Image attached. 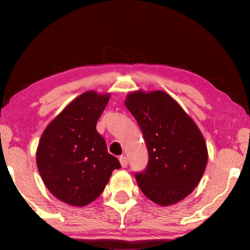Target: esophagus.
I'll return each instance as SVG.
<instances>
[{
    "label": "esophagus",
    "instance_id": "esophagus-1",
    "mask_svg": "<svg viewBox=\"0 0 250 250\" xmlns=\"http://www.w3.org/2000/svg\"><path fill=\"white\" fill-rule=\"evenodd\" d=\"M119 161H120V164L122 167H126V165H128V158L125 157V156H120V158H119Z\"/></svg>",
    "mask_w": 250,
    "mask_h": 250
}]
</instances>
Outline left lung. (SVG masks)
Instances as JSON below:
<instances>
[{
	"mask_svg": "<svg viewBox=\"0 0 250 250\" xmlns=\"http://www.w3.org/2000/svg\"><path fill=\"white\" fill-rule=\"evenodd\" d=\"M125 105L143 132L148 164L135 173L145 195L159 206L177 203L202 177L208 150L194 121L165 92H133Z\"/></svg>",
	"mask_w": 250,
	"mask_h": 250,
	"instance_id": "obj_1",
	"label": "left lung"
}]
</instances>
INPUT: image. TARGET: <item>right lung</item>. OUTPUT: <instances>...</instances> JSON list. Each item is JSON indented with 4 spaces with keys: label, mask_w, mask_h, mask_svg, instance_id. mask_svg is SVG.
Masks as SVG:
<instances>
[{
    "label": "right lung",
    "mask_w": 250,
    "mask_h": 250,
    "mask_svg": "<svg viewBox=\"0 0 250 250\" xmlns=\"http://www.w3.org/2000/svg\"><path fill=\"white\" fill-rule=\"evenodd\" d=\"M110 96L86 92L69 103L44 130L37 150L43 183L57 199L84 207L103 192L111 174L121 167L107 152L96 124Z\"/></svg>",
    "instance_id": "right-lung-1"
}]
</instances>
